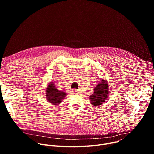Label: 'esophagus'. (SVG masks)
<instances>
[{
  "label": "esophagus",
  "instance_id": "1",
  "mask_svg": "<svg viewBox=\"0 0 154 154\" xmlns=\"http://www.w3.org/2000/svg\"><path fill=\"white\" fill-rule=\"evenodd\" d=\"M72 93H73V94H79V91L78 90H73Z\"/></svg>",
  "mask_w": 154,
  "mask_h": 154
}]
</instances>
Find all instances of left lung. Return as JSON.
I'll list each match as a JSON object with an SVG mask.
<instances>
[{"instance_id":"obj_1","label":"left lung","mask_w":154,"mask_h":154,"mask_svg":"<svg viewBox=\"0 0 154 154\" xmlns=\"http://www.w3.org/2000/svg\"><path fill=\"white\" fill-rule=\"evenodd\" d=\"M109 89L106 80H101L94 88V93L90 97L91 103L93 106H100L108 97Z\"/></svg>"}]
</instances>
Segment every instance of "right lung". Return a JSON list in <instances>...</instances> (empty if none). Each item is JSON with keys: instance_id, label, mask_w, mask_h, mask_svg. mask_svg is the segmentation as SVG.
I'll use <instances>...</instances> for the list:
<instances>
[{"instance_id": "add662e5", "label": "right lung", "mask_w": 154, "mask_h": 154, "mask_svg": "<svg viewBox=\"0 0 154 154\" xmlns=\"http://www.w3.org/2000/svg\"><path fill=\"white\" fill-rule=\"evenodd\" d=\"M46 93L47 100L52 105H55L60 104L67 95L65 92L59 91L52 82H51L48 84Z\"/></svg>"}]
</instances>
